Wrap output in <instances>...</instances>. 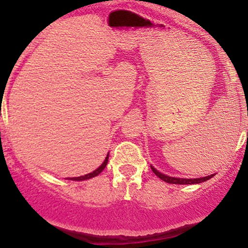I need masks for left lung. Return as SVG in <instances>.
<instances>
[{"label": "left lung", "instance_id": "obj_1", "mask_svg": "<svg viewBox=\"0 0 248 248\" xmlns=\"http://www.w3.org/2000/svg\"><path fill=\"white\" fill-rule=\"evenodd\" d=\"M153 172L160 178V179L166 181V183H170V184H180V185H187V184H200L203 183V181L209 180L213 175H208V177H204V178H198V179H181V178H173V177H168V175L162 174V173L157 172L154 167H152Z\"/></svg>", "mask_w": 248, "mask_h": 248}]
</instances>
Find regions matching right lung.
I'll list each match as a JSON object with an SVG mask.
<instances>
[{
    "instance_id": "obj_1",
    "label": "right lung",
    "mask_w": 248,
    "mask_h": 248,
    "mask_svg": "<svg viewBox=\"0 0 248 248\" xmlns=\"http://www.w3.org/2000/svg\"><path fill=\"white\" fill-rule=\"evenodd\" d=\"M107 161H108V155L106 156L105 161L103 162V165H101L99 168H96L95 170H93V172L88 173V174H86V175H82V177H75V178H70V179L71 180H86V179H91V178H93V177H96V175L100 174V173L104 170V168L106 167Z\"/></svg>"
}]
</instances>
